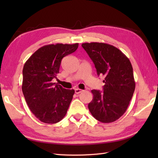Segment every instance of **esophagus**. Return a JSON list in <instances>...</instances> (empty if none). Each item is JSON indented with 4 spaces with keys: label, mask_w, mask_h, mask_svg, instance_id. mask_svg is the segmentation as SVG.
Here are the masks:
<instances>
[{
    "label": "esophagus",
    "mask_w": 158,
    "mask_h": 158,
    "mask_svg": "<svg viewBox=\"0 0 158 158\" xmlns=\"http://www.w3.org/2000/svg\"><path fill=\"white\" fill-rule=\"evenodd\" d=\"M75 92L76 94H78L83 92V89H79V88H77V89H75Z\"/></svg>",
    "instance_id": "1"
}]
</instances>
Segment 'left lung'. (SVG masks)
I'll return each mask as SVG.
<instances>
[{"label": "left lung", "instance_id": "1", "mask_svg": "<svg viewBox=\"0 0 158 158\" xmlns=\"http://www.w3.org/2000/svg\"><path fill=\"white\" fill-rule=\"evenodd\" d=\"M95 65L97 75H104L103 91L92 89L88 109L102 123L113 122L122 117L135 89L133 69L125 54L111 45L85 43L81 45Z\"/></svg>", "mask_w": 158, "mask_h": 158}]
</instances>
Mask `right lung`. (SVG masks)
Wrapping results in <instances>:
<instances>
[{"instance_id": "1", "label": "right lung", "mask_w": 158, "mask_h": 158, "mask_svg": "<svg viewBox=\"0 0 158 158\" xmlns=\"http://www.w3.org/2000/svg\"><path fill=\"white\" fill-rule=\"evenodd\" d=\"M78 46V43L45 45L24 64L23 96L32 113L43 123H58L66 115L75 90L64 89L52 81L59 73L62 58L75 52Z\"/></svg>"}]
</instances>
